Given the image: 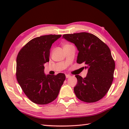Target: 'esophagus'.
Instances as JSON below:
<instances>
[{
    "label": "esophagus",
    "mask_w": 129,
    "mask_h": 129,
    "mask_svg": "<svg viewBox=\"0 0 129 129\" xmlns=\"http://www.w3.org/2000/svg\"><path fill=\"white\" fill-rule=\"evenodd\" d=\"M70 75H66V78H70Z\"/></svg>",
    "instance_id": "obj_1"
}]
</instances>
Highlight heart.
<instances>
[{"instance_id":"heart-1","label":"heart","mask_w":129,"mask_h":129,"mask_svg":"<svg viewBox=\"0 0 129 129\" xmlns=\"http://www.w3.org/2000/svg\"><path fill=\"white\" fill-rule=\"evenodd\" d=\"M65 45H64V46H65Z\"/></svg>"}]
</instances>
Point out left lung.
I'll list each match as a JSON object with an SVG mask.
<instances>
[{
    "label": "left lung",
    "mask_w": 129,
    "mask_h": 129,
    "mask_svg": "<svg viewBox=\"0 0 129 129\" xmlns=\"http://www.w3.org/2000/svg\"><path fill=\"white\" fill-rule=\"evenodd\" d=\"M62 38L74 44L79 51L76 62L85 65V78L79 75L74 91L79 99L94 103L109 91L113 81L115 62L110 49L95 35L88 33L64 34Z\"/></svg>",
    "instance_id": "obj_1"
}]
</instances>
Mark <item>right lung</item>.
Masks as SVG:
<instances>
[{
    "label": "right lung",
    "instance_id": "right-lung-1",
    "mask_svg": "<svg viewBox=\"0 0 129 129\" xmlns=\"http://www.w3.org/2000/svg\"><path fill=\"white\" fill-rule=\"evenodd\" d=\"M61 35H47L35 38L19 52L16 57V79L30 100L40 105L54 101L65 80V75H46L45 63L49 61L51 45Z\"/></svg>",
    "mask_w": 129,
    "mask_h": 129
}]
</instances>
